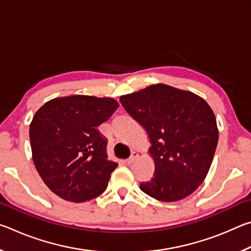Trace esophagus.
<instances>
[{
  "label": "esophagus",
  "mask_w": 251,
  "mask_h": 251,
  "mask_svg": "<svg viewBox=\"0 0 251 251\" xmlns=\"http://www.w3.org/2000/svg\"><path fill=\"white\" fill-rule=\"evenodd\" d=\"M137 157H138V154H137V152H136V151H133V152H131V154H130L129 158H128V159H126V163L128 164V165H131V164H133L134 161H135V159L137 158Z\"/></svg>",
  "instance_id": "34e87169"
}]
</instances>
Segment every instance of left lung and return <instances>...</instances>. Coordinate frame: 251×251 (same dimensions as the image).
Returning a JSON list of instances; mask_svg holds the SVG:
<instances>
[{
    "instance_id": "8db88e82",
    "label": "left lung",
    "mask_w": 251,
    "mask_h": 251,
    "mask_svg": "<svg viewBox=\"0 0 251 251\" xmlns=\"http://www.w3.org/2000/svg\"><path fill=\"white\" fill-rule=\"evenodd\" d=\"M123 107L146 129L155 171L141 189L160 201H177L198 188L218 143L210 106L194 93L165 84L121 96Z\"/></svg>"
}]
</instances>
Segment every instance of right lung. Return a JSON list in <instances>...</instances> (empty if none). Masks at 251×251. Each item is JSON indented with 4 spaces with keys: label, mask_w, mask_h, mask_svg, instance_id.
<instances>
[{
    "label": "right lung",
    "mask_w": 251,
    "mask_h": 251,
    "mask_svg": "<svg viewBox=\"0 0 251 251\" xmlns=\"http://www.w3.org/2000/svg\"><path fill=\"white\" fill-rule=\"evenodd\" d=\"M113 99L73 95L48 101L29 125L34 165L45 185L65 201L82 202L107 188L117 164L97 129L118 108Z\"/></svg>",
    "instance_id": "1"
}]
</instances>
